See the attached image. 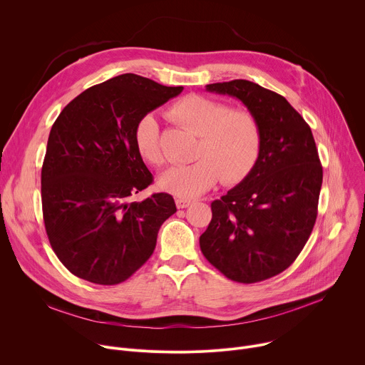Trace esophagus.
<instances>
[{
  "mask_svg": "<svg viewBox=\"0 0 365 365\" xmlns=\"http://www.w3.org/2000/svg\"><path fill=\"white\" fill-rule=\"evenodd\" d=\"M190 203H192V200H190V199H186V197H178V199H176V206L179 207V210H183V207H187Z\"/></svg>",
  "mask_w": 365,
  "mask_h": 365,
  "instance_id": "1",
  "label": "esophagus"
}]
</instances>
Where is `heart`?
<instances>
[{"label":"heart","instance_id":"1","mask_svg":"<svg viewBox=\"0 0 365 365\" xmlns=\"http://www.w3.org/2000/svg\"><path fill=\"white\" fill-rule=\"evenodd\" d=\"M166 114L199 135V141L193 163L173 166L159 178L163 190L193 197L220 179L224 185L238 183L254 168L262 147V128L250 110L231 108L227 102L192 93L173 102ZM134 141L147 163L155 168L165 163L160 124L154 115L138 121Z\"/></svg>","mask_w":365,"mask_h":365}]
</instances>
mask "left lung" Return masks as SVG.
Returning a JSON list of instances; mask_svg holds the SVG:
<instances>
[{
  "mask_svg": "<svg viewBox=\"0 0 365 365\" xmlns=\"http://www.w3.org/2000/svg\"><path fill=\"white\" fill-rule=\"evenodd\" d=\"M206 91L244 103L262 128V147L251 172L211 203L200 250L230 280L263 282L294 262L314 230L322 186L318 148L284 96L245 79L206 85Z\"/></svg>",
  "mask_w": 365,
  "mask_h": 365,
  "instance_id": "obj_1",
  "label": "left lung"
}]
</instances>
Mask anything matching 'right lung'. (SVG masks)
I'll list each match as a JSON object with an SVG mask.
<instances>
[{
  "label": "right lung",
  "instance_id": "add662e5",
  "mask_svg": "<svg viewBox=\"0 0 365 365\" xmlns=\"http://www.w3.org/2000/svg\"><path fill=\"white\" fill-rule=\"evenodd\" d=\"M182 91L124 73L83 91L51 127L41 168L43 220L51 248L79 279L125 282L176 212L169 193L128 199L153 183L135 147V127Z\"/></svg>",
  "mask_w": 365,
  "mask_h": 365
}]
</instances>
